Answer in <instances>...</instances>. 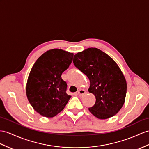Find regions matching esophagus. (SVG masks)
Masks as SVG:
<instances>
[{
  "instance_id": "34e87169",
  "label": "esophagus",
  "mask_w": 149,
  "mask_h": 149,
  "mask_svg": "<svg viewBox=\"0 0 149 149\" xmlns=\"http://www.w3.org/2000/svg\"><path fill=\"white\" fill-rule=\"evenodd\" d=\"M85 90H83V89H80V90H79L78 91V95H79V96H81V95H83V94L84 93H85Z\"/></svg>"
}]
</instances>
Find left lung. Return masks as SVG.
I'll return each instance as SVG.
<instances>
[{"label":"left lung","mask_w":149,"mask_h":149,"mask_svg":"<svg viewBox=\"0 0 149 149\" xmlns=\"http://www.w3.org/2000/svg\"><path fill=\"white\" fill-rule=\"evenodd\" d=\"M73 63L90 79L88 90L95 97L90 112L101 119L116 114L125 103L127 85L115 61L100 49L88 48L75 54Z\"/></svg>","instance_id":"obj_1"}]
</instances>
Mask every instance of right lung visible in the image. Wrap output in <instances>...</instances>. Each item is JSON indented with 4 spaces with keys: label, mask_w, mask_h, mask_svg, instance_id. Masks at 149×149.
<instances>
[{
    "label": "right lung",
    "mask_w": 149,
    "mask_h": 149,
    "mask_svg": "<svg viewBox=\"0 0 149 149\" xmlns=\"http://www.w3.org/2000/svg\"><path fill=\"white\" fill-rule=\"evenodd\" d=\"M73 54L61 49L47 51L36 61L26 83L29 102L38 113L52 118L62 111L71 98L61 78L71 64Z\"/></svg>",
    "instance_id": "right-lung-1"
}]
</instances>
